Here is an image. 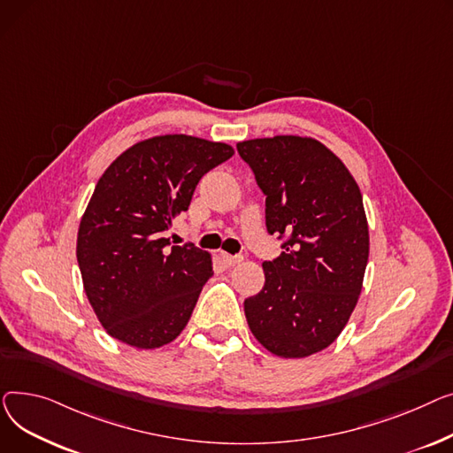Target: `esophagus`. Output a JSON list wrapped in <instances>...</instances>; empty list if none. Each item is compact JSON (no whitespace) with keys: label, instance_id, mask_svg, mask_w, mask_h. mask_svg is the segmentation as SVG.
Instances as JSON below:
<instances>
[{"label":"esophagus","instance_id":"esophagus-1","mask_svg":"<svg viewBox=\"0 0 453 453\" xmlns=\"http://www.w3.org/2000/svg\"><path fill=\"white\" fill-rule=\"evenodd\" d=\"M219 257L226 265V267H232V265H235V263H239V261L243 259V256H232V254H226V252H221Z\"/></svg>","mask_w":453,"mask_h":453}]
</instances>
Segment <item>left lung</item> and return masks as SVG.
I'll return each instance as SVG.
<instances>
[{
  "label": "left lung",
  "mask_w": 453,
  "mask_h": 453,
  "mask_svg": "<svg viewBox=\"0 0 453 453\" xmlns=\"http://www.w3.org/2000/svg\"><path fill=\"white\" fill-rule=\"evenodd\" d=\"M265 194V225L283 252L263 261L245 300L252 334L271 353L303 358L331 345L358 302L369 256L362 194L322 142L295 135L237 144Z\"/></svg>",
  "instance_id": "8db88e82"
}]
</instances>
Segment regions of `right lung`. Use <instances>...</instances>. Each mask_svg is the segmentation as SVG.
<instances>
[{"mask_svg":"<svg viewBox=\"0 0 453 453\" xmlns=\"http://www.w3.org/2000/svg\"><path fill=\"white\" fill-rule=\"evenodd\" d=\"M232 155L223 142L163 135L126 150L98 179L76 257L88 300L113 338L155 349L188 324L211 276L210 254L172 245L165 234L201 177Z\"/></svg>","mask_w":453,"mask_h":453,"instance_id":"right-lung-1","label":"right lung"}]
</instances>
